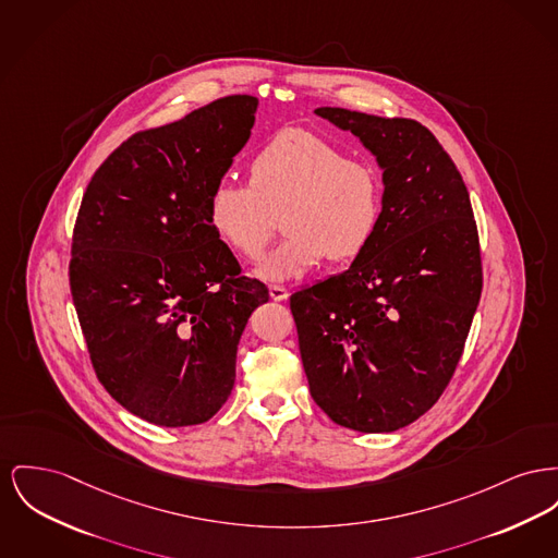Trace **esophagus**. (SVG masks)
<instances>
[{"label": "esophagus", "mask_w": 558, "mask_h": 558, "mask_svg": "<svg viewBox=\"0 0 558 558\" xmlns=\"http://www.w3.org/2000/svg\"><path fill=\"white\" fill-rule=\"evenodd\" d=\"M269 296L274 301H287L289 299V289H284V287H269Z\"/></svg>", "instance_id": "34e87169"}]
</instances>
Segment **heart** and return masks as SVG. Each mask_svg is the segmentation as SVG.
Returning a JSON list of instances; mask_svg holds the SVG:
<instances>
[{
	"label": "heart",
	"mask_w": 558,
	"mask_h": 558,
	"mask_svg": "<svg viewBox=\"0 0 558 558\" xmlns=\"http://www.w3.org/2000/svg\"><path fill=\"white\" fill-rule=\"evenodd\" d=\"M251 185L221 183L208 199L215 235L257 262L278 219L289 238L267 255L257 276L265 282L301 278L330 257L356 259L373 242L384 215V183L377 168L314 132L276 134L248 166Z\"/></svg>",
	"instance_id": "obj_1"
}]
</instances>
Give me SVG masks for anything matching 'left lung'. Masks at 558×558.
Returning a JSON list of instances; mask_svg holds the SVG:
<instances>
[{
    "instance_id": "left-lung-1",
    "label": "left lung",
    "mask_w": 558,
    "mask_h": 558,
    "mask_svg": "<svg viewBox=\"0 0 558 558\" xmlns=\"http://www.w3.org/2000/svg\"><path fill=\"white\" fill-rule=\"evenodd\" d=\"M316 116L375 156L384 215L352 265L291 296L316 404L339 426L393 432L445 392L481 289V248L458 168L415 120L341 107Z\"/></svg>"
}]
</instances>
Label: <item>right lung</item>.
Wrapping results in <instances>:
<instances>
[{
  "mask_svg": "<svg viewBox=\"0 0 558 558\" xmlns=\"http://www.w3.org/2000/svg\"><path fill=\"white\" fill-rule=\"evenodd\" d=\"M257 105L233 95L132 134L82 197L69 284L90 361L105 390L156 426L204 424L226 404L240 337L269 299L208 223Z\"/></svg>",
  "mask_w": 558,
  "mask_h": 558,
  "instance_id": "1",
  "label": "right lung"
}]
</instances>
